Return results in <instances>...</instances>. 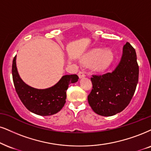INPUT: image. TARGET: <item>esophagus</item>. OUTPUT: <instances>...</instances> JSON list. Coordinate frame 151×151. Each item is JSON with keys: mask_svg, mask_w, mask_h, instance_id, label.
I'll list each match as a JSON object with an SVG mask.
<instances>
[{"mask_svg": "<svg viewBox=\"0 0 151 151\" xmlns=\"http://www.w3.org/2000/svg\"><path fill=\"white\" fill-rule=\"evenodd\" d=\"M78 76H79L80 78H85V72L83 71V70H82V71H80L78 73Z\"/></svg>", "mask_w": 151, "mask_h": 151, "instance_id": "esophagus-1", "label": "esophagus"}]
</instances>
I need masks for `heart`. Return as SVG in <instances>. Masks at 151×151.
Returning <instances> with one entry per match:
<instances>
[{
    "instance_id": "heart-1",
    "label": "heart",
    "mask_w": 151,
    "mask_h": 151,
    "mask_svg": "<svg viewBox=\"0 0 151 151\" xmlns=\"http://www.w3.org/2000/svg\"><path fill=\"white\" fill-rule=\"evenodd\" d=\"M113 60V53L111 50H107L103 52V50L99 48L93 50L83 59V61L85 64H93L94 69L99 72L106 70Z\"/></svg>"
}]
</instances>
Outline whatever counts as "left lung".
<instances>
[{"mask_svg":"<svg viewBox=\"0 0 151 151\" xmlns=\"http://www.w3.org/2000/svg\"><path fill=\"white\" fill-rule=\"evenodd\" d=\"M91 81L92 90L87 99L96 114L112 116L123 111L131 101L139 81L134 48L126 42L115 70L104 75L92 76Z\"/></svg>","mask_w":151,"mask_h":151,"instance_id":"obj_1","label":"left lung"}]
</instances>
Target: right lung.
Here are the masks:
<instances>
[{
    "instance_id": "add662e5",
    "label": "right lung",
    "mask_w": 151,
    "mask_h": 151,
    "mask_svg": "<svg viewBox=\"0 0 151 151\" xmlns=\"http://www.w3.org/2000/svg\"><path fill=\"white\" fill-rule=\"evenodd\" d=\"M17 56L12 61V73L15 90L25 107L31 112L42 116H48L60 111L66 103L68 85L78 81V76L65 75L57 84L47 89H36L26 84L18 73Z\"/></svg>"
}]
</instances>
